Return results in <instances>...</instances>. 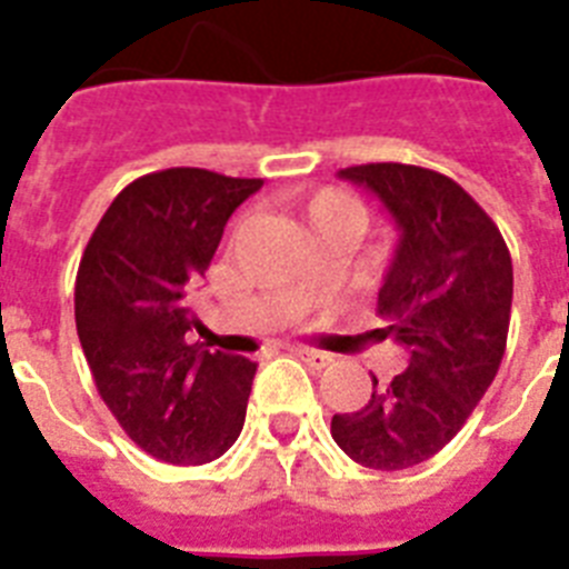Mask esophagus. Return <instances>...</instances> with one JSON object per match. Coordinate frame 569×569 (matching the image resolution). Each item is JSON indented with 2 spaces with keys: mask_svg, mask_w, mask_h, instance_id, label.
<instances>
[{
  "mask_svg": "<svg viewBox=\"0 0 569 569\" xmlns=\"http://www.w3.org/2000/svg\"><path fill=\"white\" fill-rule=\"evenodd\" d=\"M298 360H303L307 366H312V369H325V366L333 363V357L325 355V351H319V348H307V346H292L289 348Z\"/></svg>",
  "mask_w": 569,
  "mask_h": 569,
  "instance_id": "obj_1",
  "label": "esophagus"
}]
</instances>
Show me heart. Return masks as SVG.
Instances as JSON below:
<instances>
[{"mask_svg":"<svg viewBox=\"0 0 569 569\" xmlns=\"http://www.w3.org/2000/svg\"><path fill=\"white\" fill-rule=\"evenodd\" d=\"M301 214L303 221L310 223V230L330 221H351L357 227H363V206H360V200H355L342 189H330V186L303 197Z\"/></svg>","mask_w":569,"mask_h":569,"instance_id":"1","label":"heart"}]
</instances>
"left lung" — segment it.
Listing matches in <instances>:
<instances>
[{"label": "left lung", "instance_id": "1", "mask_svg": "<svg viewBox=\"0 0 569 569\" xmlns=\"http://www.w3.org/2000/svg\"><path fill=\"white\" fill-rule=\"evenodd\" d=\"M375 191L401 239L378 292L387 328L407 369L378 383L355 413H337L330 433L360 467L396 472L433 458L463 428L493 383L508 342L513 266L493 218L431 168L401 162L339 171Z\"/></svg>", "mask_w": 569, "mask_h": 569}]
</instances>
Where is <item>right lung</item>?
<instances>
[{
  "label": "right lung",
  "instance_id": "obj_1",
  "mask_svg": "<svg viewBox=\"0 0 569 569\" xmlns=\"http://www.w3.org/2000/svg\"><path fill=\"white\" fill-rule=\"evenodd\" d=\"M262 189L203 168L138 177L97 223L76 274V333L97 392L164 463L221 458L244 425L257 363L189 346L191 292L230 214Z\"/></svg>",
  "mask_w": 569,
  "mask_h": 569
}]
</instances>
